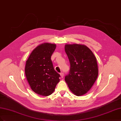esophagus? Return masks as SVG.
<instances>
[{
	"instance_id": "esophagus-1",
	"label": "esophagus",
	"mask_w": 121,
	"mask_h": 121,
	"mask_svg": "<svg viewBox=\"0 0 121 121\" xmlns=\"http://www.w3.org/2000/svg\"><path fill=\"white\" fill-rule=\"evenodd\" d=\"M60 77H61V78H64V73H60Z\"/></svg>"
}]
</instances>
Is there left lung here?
Returning <instances> with one entry per match:
<instances>
[{
	"label": "left lung",
	"mask_w": 121,
	"mask_h": 121,
	"mask_svg": "<svg viewBox=\"0 0 121 121\" xmlns=\"http://www.w3.org/2000/svg\"><path fill=\"white\" fill-rule=\"evenodd\" d=\"M65 50L70 65L65 81L74 95H84L91 88L98 76L96 57L84 44H66Z\"/></svg>",
	"instance_id": "obj_1"
}]
</instances>
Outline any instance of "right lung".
Here are the masks:
<instances>
[{
	"instance_id": "right-lung-1",
	"label": "right lung",
	"mask_w": 121,
	"mask_h": 121,
	"mask_svg": "<svg viewBox=\"0 0 121 121\" xmlns=\"http://www.w3.org/2000/svg\"><path fill=\"white\" fill-rule=\"evenodd\" d=\"M56 44L44 43L33 50L26 61L25 73L31 90L36 94L48 96L55 91L60 82V74L51 60Z\"/></svg>"
}]
</instances>
